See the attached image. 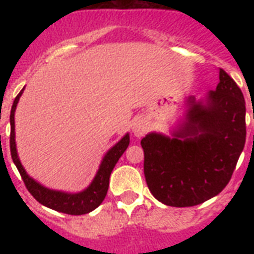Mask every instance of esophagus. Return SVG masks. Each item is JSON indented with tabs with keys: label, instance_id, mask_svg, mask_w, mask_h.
Listing matches in <instances>:
<instances>
[{
	"label": "esophagus",
	"instance_id": "1",
	"mask_svg": "<svg viewBox=\"0 0 254 254\" xmlns=\"http://www.w3.org/2000/svg\"><path fill=\"white\" fill-rule=\"evenodd\" d=\"M131 129H133V133H134L135 137H142L147 129L146 121L142 119L135 120L134 123H133V125H131Z\"/></svg>",
	"mask_w": 254,
	"mask_h": 254
}]
</instances>
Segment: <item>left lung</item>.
<instances>
[{"mask_svg": "<svg viewBox=\"0 0 254 254\" xmlns=\"http://www.w3.org/2000/svg\"><path fill=\"white\" fill-rule=\"evenodd\" d=\"M219 80L203 99H186L185 116L171 135L153 131L141 141L147 187L163 204H200L231 181L247 137L245 100L224 69Z\"/></svg>", "mask_w": 254, "mask_h": 254, "instance_id": "8db88e82", "label": "left lung"}]
</instances>
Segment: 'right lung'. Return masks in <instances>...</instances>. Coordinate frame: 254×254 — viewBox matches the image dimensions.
Wrapping results in <instances>:
<instances>
[{
  "label": "right lung",
  "instance_id": "add662e5",
  "mask_svg": "<svg viewBox=\"0 0 254 254\" xmlns=\"http://www.w3.org/2000/svg\"><path fill=\"white\" fill-rule=\"evenodd\" d=\"M23 89L15 97L13 107H11V112H10V153H11L14 165L17 166L22 179L25 182L26 189L29 190V192L41 204L51 209H55L58 212L68 213V215H84V213L91 212L95 208H97L105 199L108 187H109V178H111L112 170L116 166V163L119 162L120 157L124 154V151L127 150V147L129 146V139H130L129 134L127 133L115 146H112L107 151V154L104 155L103 161L100 163V167L95 178H93V181L85 190H83L80 192H64V191L47 189L26 173V170L23 169L21 161L18 158L17 145H15L14 113L17 109L19 97L23 93Z\"/></svg>",
  "mask_w": 254,
  "mask_h": 254
}]
</instances>
